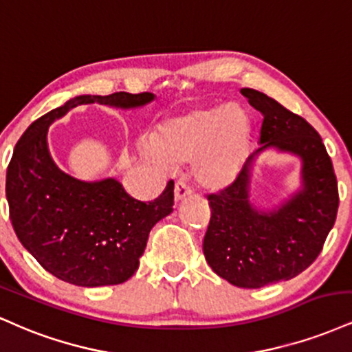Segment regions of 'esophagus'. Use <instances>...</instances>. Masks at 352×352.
<instances>
[{
  "mask_svg": "<svg viewBox=\"0 0 352 352\" xmlns=\"http://www.w3.org/2000/svg\"><path fill=\"white\" fill-rule=\"evenodd\" d=\"M191 194H192V189L189 188V186L186 184L184 181H177L176 186H175V201L176 202L183 201L184 197L191 196Z\"/></svg>",
  "mask_w": 352,
  "mask_h": 352,
  "instance_id": "obj_1",
  "label": "esophagus"
}]
</instances>
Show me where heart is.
I'll use <instances>...</instances> for the list:
<instances>
[{"label":"heart","mask_w":352,"mask_h":352,"mask_svg":"<svg viewBox=\"0 0 352 352\" xmlns=\"http://www.w3.org/2000/svg\"><path fill=\"white\" fill-rule=\"evenodd\" d=\"M250 143V123L239 107L194 109L161 123L153 138H140L138 151L161 171L192 161L197 183L219 191L241 173Z\"/></svg>","instance_id":"obj_1"}]
</instances>
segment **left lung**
Masks as SVG:
<instances>
[{
    "label": "left lung",
    "instance_id": "1",
    "mask_svg": "<svg viewBox=\"0 0 352 352\" xmlns=\"http://www.w3.org/2000/svg\"><path fill=\"white\" fill-rule=\"evenodd\" d=\"M241 94L263 115L260 148L232 184L208 196L210 222L202 250L209 267L230 285L262 288L290 280L315 262L336 221L340 197L331 158L315 128L258 90ZM270 149L300 161V184L265 206L251 186L258 156Z\"/></svg>",
    "mask_w": 352,
    "mask_h": 352
}]
</instances>
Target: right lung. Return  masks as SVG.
Wrapping results in <instances>:
<instances>
[{
	"instance_id": "right-lung-1",
	"label": "right lung",
	"mask_w": 352,
	"mask_h": 352,
	"mask_svg": "<svg viewBox=\"0 0 352 352\" xmlns=\"http://www.w3.org/2000/svg\"><path fill=\"white\" fill-rule=\"evenodd\" d=\"M155 100L150 92L77 95L36 120L16 144L6 173L12 229L24 249L62 282L87 288L126 282L153 226L173 212L175 183L146 204L128 196L115 177L77 179L52 160L49 126L78 105L135 110Z\"/></svg>"
}]
</instances>
